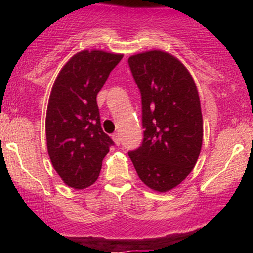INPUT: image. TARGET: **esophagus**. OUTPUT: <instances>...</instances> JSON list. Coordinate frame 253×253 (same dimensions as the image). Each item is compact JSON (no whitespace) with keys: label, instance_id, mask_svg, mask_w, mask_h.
Listing matches in <instances>:
<instances>
[{"label":"esophagus","instance_id":"obj_1","mask_svg":"<svg viewBox=\"0 0 253 253\" xmlns=\"http://www.w3.org/2000/svg\"><path fill=\"white\" fill-rule=\"evenodd\" d=\"M112 138H113V140H114V143L115 144H117L118 145V146H119V145H120V135H119V133H114V134H113L112 135Z\"/></svg>","mask_w":253,"mask_h":253}]
</instances>
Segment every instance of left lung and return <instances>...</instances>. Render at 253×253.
<instances>
[{"label":"left lung","mask_w":253,"mask_h":253,"mask_svg":"<svg viewBox=\"0 0 253 253\" xmlns=\"http://www.w3.org/2000/svg\"><path fill=\"white\" fill-rule=\"evenodd\" d=\"M141 96L144 139L129 151L139 178L165 193L185 179L202 146L203 123L195 82L177 58L149 51L128 58Z\"/></svg>","instance_id":"left-lung-1"}]
</instances>
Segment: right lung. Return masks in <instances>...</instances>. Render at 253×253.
I'll use <instances>...</instances> for the list:
<instances>
[{
  "label": "right lung",
  "instance_id": "obj_1",
  "mask_svg": "<svg viewBox=\"0 0 253 253\" xmlns=\"http://www.w3.org/2000/svg\"><path fill=\"white\" fill-rule=\"evenodd\" d=\"M121 59L103 51L78 52L54 81L46 113L47 151L58 175L75 189L96 182L114 145L101 127L96 96Z\"/></svg>",
  "mask_w": 253,
  "mask_h": 253
}]
</instances>
